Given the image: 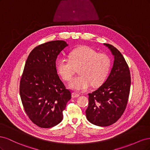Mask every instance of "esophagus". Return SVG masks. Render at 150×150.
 Masks as SVG:
<instances>
[{"label": "esophagus", "instance_id": "obj_1", "mask_svg": "<svg viewBox=\"0 0 150 150\" xmlns=\"http://www.w3.org/2000/svg\"><path fill=\"white\" fill-rule=\"evenodd\" d=\"M79 96V93H77L75 92L72 93V98H78Z\"/></svg>", "mask_w": 150, "mask_h": 150}]
</instances>
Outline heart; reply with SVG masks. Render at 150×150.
<instances>
[{
    "label": "heart",
    "mask_w": 150,
    "mask_h": 150,
    "mask_svg": "<svg viewBox=\"0 0 150 150\" xmlns=\"http://www.w3.org/2000/svg\"><path fill=\"white\" fill-rule=\"evenodd\" d=\"M71 59L65 57L59 59L56 67L58 73L69 81L79 67V76L70 81L69 86L77 91H85L91 86L101 85L110 73L111 59L106 54H98L94 49L83 46L72 51Z\"/></svg>",
    "instance_id": "1"
}]
</instances>
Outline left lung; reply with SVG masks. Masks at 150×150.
<instances>
[{
    "label": "left lung",
    "instance_id": "8db88e82",
    "mask_svg": "<svg viewBox=\"0 0 150 150\" xmlns=\"http://www.w3.org/2000/svg\"><path fill=\"white\" fill-rule=\"evenodd\" d=\"M104 45L114 56L112 67L103 84L88 94L86 111L88 120L99 126L111 125L120 118L128 103L131 86L130 72L123 56L112 45Z\"/></svg>",
    "mask_w": 150,
    "mask_h": 150
}]
</instances>
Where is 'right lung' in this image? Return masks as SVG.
I'll return each instance as SVG.
<instances>
[{"label": "right lung", "mask_w": 150, "mask_h": 150, "mask_svg": "<svg viewBox=\"0 0 150 150\" xmlns=\"http://www.w3.org/2000/svg\"><path fill=\"white\" fill-rule=\"evenodd\" d=\"M68 44L53 40L35 47L27 59L20 83V96L24 110L35 125L49 128L58 125L62 111L71 98L69 90L58 76L57 56Z\"/></svg>", "instance_id": "1"}]
</instances>
